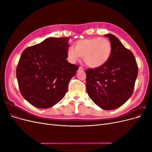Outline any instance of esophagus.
Listing matches in <instances>:
<instances>
[{"label": "esophagus", "mask_w": 152, "mask_h": 152, "mask_svg": "<svg viewBox=\"0 0 152 152\" xmlns=\"http://www.w3.org/2000/svg\"><path fill=\"white\" fill-rule=\"evenodd\" d=\"M84 70V68H82V66H80L79 68V71H83Z\"/></svg>", "instance_id": "34e87169"}]
</instances>
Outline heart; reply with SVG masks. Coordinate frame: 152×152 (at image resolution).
Listing matches in <instances>:
<instances>
[{"label": "heart", "mask_w": 152, "mask_h": 152, "mask_svg": "<svg viewBox=\"0 0 152 152\" xmlns=\"http://www.w3.org/2000/svg\"><path fill=\"white\" fill-rule=\"evenodd\" d=\"M75 49L70 48L67 56L72 63L83 58L86 65L91 68H98L107 63L111 57L112 46L110 41L106 38L93 37L77 41Z\"/></svg>", "instance_id": "1"}]
</instances>
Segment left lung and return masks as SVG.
<instances>
[{"mask_svg": "<svg viewBox=\"0 0 152 152\" xmlns=\"http://www.w3.org/2000/svg\"><path fill=\"white\" fill-rule=\"evenodd\" d=\"M104 36L112 44L111 57L102 66L87 69L86 90L96 104L110 110L121 107L132 94L138 67L134 54L115 36Z\"/></svg>", "mask_w": 152, "mask_h": 152, "instance_id": "left-lung-1", "label": "left lung"}]
</instances>
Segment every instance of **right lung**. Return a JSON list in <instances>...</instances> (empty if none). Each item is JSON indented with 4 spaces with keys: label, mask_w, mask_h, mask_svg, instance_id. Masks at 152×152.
Returning <instances> with one entry per match:
<instances>
[{
    "label": "right lung",
    "mask_w": 152,
    "mask_h": 152,
    "mask_svg": "<svg viewBox=\"0 0 152 152\" xmlns=\"http://www.w3.org/2000/svg\"><path fill=\"white\" fill-rule=\"evenodd\" d=\"M69 37H50L26 48L16 68L20 93L39 108H48L65 96L68 86L79 66L66 59Z\"/></svg>",
    "instance_id": "right-lung-1"
}]
</instances>
